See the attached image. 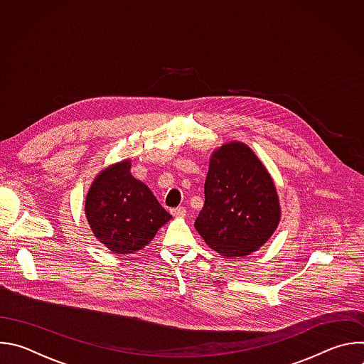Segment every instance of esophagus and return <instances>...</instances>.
Listing matches in <instances>:
<instances>
[{
    "label": "esophagus",
    "mask_w": 364,
    "mask_h": 364,
    "mask_svg": "<svg viewBox=\"0 0 364 364\" xmlns=\"http://www.w3.org/2000/svg\"><path fill=\"white\" fill-rule=\"evenodd\" d=\"M171 215L174 218H184L186 216V209H184V207H176V209H171Z\"/></svg>",
    "instance_id": "obj_1"
}]
</instances>
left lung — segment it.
Instances as JSON below:
<instances>
[{"label": "left lung", "instance_id": "left-lung-1", "mask_svg": "<svg viewBox=\"0 0 364 364\" xmlns=\"http://www.w3.org/2000/svg\"><path fill=\"white\" fill-rule=\"evenodd\" d=\"M281 207L275 184L253 151L242 142L220 146L210 160L204 205L194 228L228 257L246 256L275 232Z\"/></svg>", "mask_w": 364, "mask_h": 364}]
</instances>
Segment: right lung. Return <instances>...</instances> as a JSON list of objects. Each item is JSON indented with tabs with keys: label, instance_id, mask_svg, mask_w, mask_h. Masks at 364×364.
<instances>
[{
	"label": "right lung",
	"instance_id": "add662e5",
	"mask_svg": "<svg viewBox=\"0 0 364 364\" xmlns=\"http://www.w3.org/2000/svg\"><path fill=\"white\" fill-rule=\"evenodd\" d=\"M129 161L103 170L86 197V218L93 235L114 253L142 249L171 215L151 190L129 173Z\"/></svg>",
	"mask_w": 364,
	"mask_h": 364
}]
</instances>
